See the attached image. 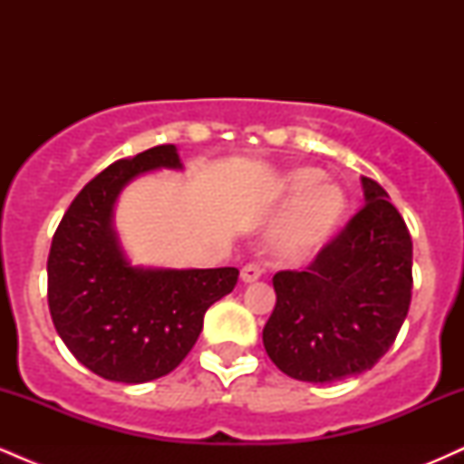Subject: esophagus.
Returning a JSON list of instances; mask_svg holds the SVG:
<instances>
[{
  "label": "esophagus",
  "instance_id": "34e87169",
  "mask_svg": "<svg viewBox=\"0 0 464 464\" xmlns=\"http://www.w3.org/2000/svg\"><path fill=\"white\" fill-rule=\"evenodd\" d=\"M262 276V266L259 264H246L242 268V281L244 284H255Z\"/></svg>",
  "mask_w": 464,
  "mask_h": 464
}]
</instances>
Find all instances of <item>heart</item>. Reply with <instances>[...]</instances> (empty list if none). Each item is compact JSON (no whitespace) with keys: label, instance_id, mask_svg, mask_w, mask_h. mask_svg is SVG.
Segmentation results:
<instances>
[{"label":"heart","instance_id":"1","mask_svg":"<svg viewBox=\"0 0 464 464\" xmlns=\"http://www.w3.org/2000/svg\"><path fill=\"white\" fill-rule=\"evenodd\" d=\"M316 168H299L284 180V202H295L273 231V250L287 264H303L332 242L347 216V194L321 180Z\"/></svg>","mask_w":464,"mask_h":464}]
</instances>
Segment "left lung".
I'll use <instances>...</instances> for the list:
<instances>
[{"label": "left lung", "instance_id": "1", "mask_svg": "<svg viewBox=\"0 0 464 464\" xmlns=\"http://www.w3.org/2000/svg\"><path fill=\"white\" fill-rule=\"evenodd\" d=\"M366 205L307 268L273 276L264 347L299 382L332 384L371 371L395 343L412 299V239L388 194L362 179Z\"/></svg>", "mask_w": 464, "mask_h": 464}]
</instances>
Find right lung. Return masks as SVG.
<instances>
[{
  "label": "right lung",
  "mask_w": 464,
  "mask_h": 464,
  "mask_svg": "<svg viewBox=\"0 0 464 464\" xmlns=\"http://www.w3.org/2000/svg\"><path fill=\"white\" fill-rule=\"evenodd\" d=\"M180 168L172 143L120 159L89 180L63 216L47 257V305L63 343L95 375L143 384L174 371L205 312L237 284V268L143 270L126 262L111 227L137 174Z\"/></svg>",
  "instance_id": "right-lung-1"
}]
</instances>
